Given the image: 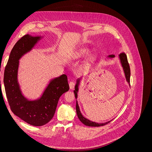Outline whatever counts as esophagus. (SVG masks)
Segmentation results:
<instances>
[{"mask_svg": "<svg viewBox=\"0 0 152 152\" xmlns=\"http://www.w3.org/2000/svg\"><path fill=\"white\" fill-rule=\"evenodd\" d=\"M69 86H70V89H73V87H74V86H75V82L73 81H71L70 83H69Z\"/></svg>", "mask_w": 152, "mask_h": 152, "instance_id": "1", "label": "esophagus"}]
</instances>
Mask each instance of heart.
I'll list each match as a JSON object with an SVG mask.
<instances>
[{
	"label": "heart",
	"mask_w": 152,
	"mask_h": 152,
	"mask_svg": "<svg viewBox=\"0 0 152 152\" xmlns=\"http://www.w3.org/2000/svg\"><path fill=\"white\" fill-rule=\"evenodd\" d=\"M90 51L89 49L86 48H81L77 52L73 54V58L75 59H79L82 58H85L89 54Z\"/></svg>",
	"instance_id": "heart-1"
}]
</instances>
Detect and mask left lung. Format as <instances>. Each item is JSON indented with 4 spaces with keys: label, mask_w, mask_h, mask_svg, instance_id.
Wrapping results in <instances>:
<instances>
[{
    "label": "left lung",
    "mask_w": 152,
    "mask_h": 152,
    "mask_svg": "<svg viewBox=\"0 0 152 152\" xmlns=\"http://www.w3.org/2000/svg\"><path fill=\"white\" fill-rule=\"evenodd\" d=\"M114 57H115V55H113V54L109 55V56H108V58H114ZM118 58H119V59H120L121 63L122 66L123 68V70H124V74H125L126 80H127L128 83L130 84L131 71H130L129 65V63H128L126 54L124 53H122L120 55H119ZM80 80H81V77L77 80V83H76V85L75 86V90L73 91V93H74V94H75V97L76 99L77 98L78 91H79V84H80ZM76 102H76V112H77L78 118H79V120L80 121V122L83 123L84 125H86L87 126H90V127H99V126H104V125H106V124H108L109 122H110L112 121V120L110 121L107 122L105 123H97V122H92V121H89V119H87L86 118H85L84 117H83V115H82L80 111V108H79V105H78L77 101H76Z\"/></svg>",
    "instance_id": "1"
}]
</instances>
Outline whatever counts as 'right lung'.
Returning a JSON list of instances; mask_svg holds the SVG:
<instances>
[{"label": "right lung", "mask_w": 152, "mask_h": 152, "mask_svg": "<svg viewBox=\"0 0 152 152\" xmlns=\"http://www.w3.org/2000/svg\"><path fill=\"white\" fill-rule=\"evenodd\" d=\"M42 37L24 35L11 50L4 75V84L11 111L34 126H42L53 118L60 96L69 90L67 76L63 74L50 80L41 97L28 100L22 94L18 72L19 59L32 49ZM1 86V81H0Z\"/></svg>", "instance_id": "obj_1"}]
</instances>
